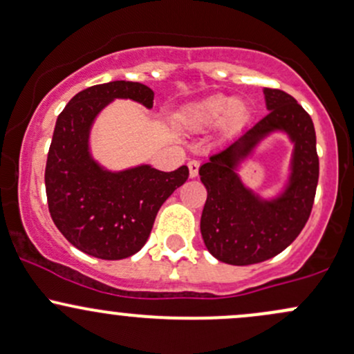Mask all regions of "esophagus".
I'll return each mask as SVG.
<instances>
[{"label":"esophagus","instance_id":"34e87169","mask_svg":"<svg viewBox=\"0 0 354 354\" xmlns=\"http://www.w3.org/2000/svg\"><path fill=\"white\" fill-rule=\"evenodd\" d=\"M187 165H189V176H191V178H196L197 174H199V162L191 160Z\"/></svg>","mask_w":354,"mask_h":354}]
</instances>
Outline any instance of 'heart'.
Segmentation results:
<instances>
[{
  "instance_id": "obj_1",
  "label": "heart",
  "mask_w": 354,
  "mask_h": 354,
  "mask_svg": "<svg viewBox=\"0 0 354 354\" xmlns=\"http://www.w3.org/2000/svg\"><path fill=\"white\" fill-rule=\"evenodd\" d=\"M245 116L246 106L243 102L231 101L227 96L216 94V96L187 106L178 116V121L187 130L203 131L218 124L221 120L226 127H238Z\"/></svg>"
}]
</instances>
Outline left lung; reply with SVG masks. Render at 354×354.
<instances>
[{
  "label": "left lung",
  "instance_id": "obj_1",
  "mask_svg": "<svg viewBox=\"0 0 354 354\" xmlns=\"http://www.w3.org/2000/svg\"><path fill=\"white\" fill-rule=\"evenodd\" d=\"M268 115L211 153L199 169L207 199L201 234L209 253L227 265H253L283 252L306 226L319 178L314 123L290 94L265 87ZM283 132L295 147L283 189L263 198L242 182L241 165L263 139Z\"/></svg>",
  "mask_w": 354,
  "mask_h": 354
}]
</instances>
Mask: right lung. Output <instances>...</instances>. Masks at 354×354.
Wrapping results in <instances>:
<instances>
[{"label":"right lung","instance_id":"1","mask_svg":"<svg viewBox=\"0 0 354 354\" xmlns=\"http://www.w3.org/2000/svg\"><path fill=\"white\" fill-rule=\"evenodd\" d=\"M115 100L151 109L145 84L113 81L75 94L57 118L45 191L55 226L71 245L101 260H123L143 248L162 204L189 177L185 165L162 172L148 163L123 170L102 167L91 153V130Z\"/></svg>","mask_w":354,"mask_h":354}]
</instances>
